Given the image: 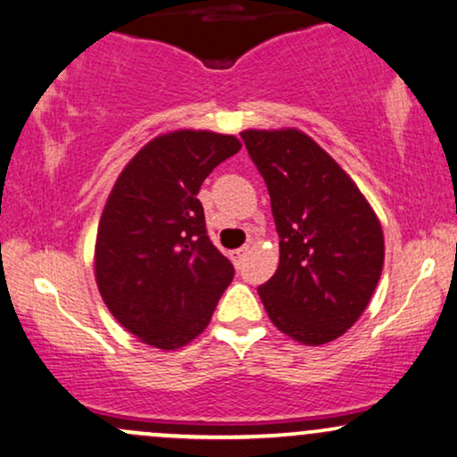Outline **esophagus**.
I'll list each match as a JSON object with an SVG mask.
<instances>
[{
    "label": "esophagus",
    "mask_w": 457,
    "mask_h": 457,
    "mask_svg": "<svg viewBox=\"0 0 457 457\" xmlns=\"http://www.w3.org/2000/svg\"><path fill=\"white\" fill-rule=\"evenodd\" d=\"M246 253H249V245H245V246H240V249L232 251V253H229V257H232V262L236 263V266H240V262H243V257L246 255Z\"/></svg>",
    "instance_id": "esophagus-1"
}]
</instances>
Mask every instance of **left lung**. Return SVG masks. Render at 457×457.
Wrapping results in <instances>:
<instances>
[{
	"instance_id": "left-lung-1",
	"label": "left lung",
	"mask_w": 457,
	"mask_h": 457,
	"mask_svg": "<svg viewBox=\"0 0 457 457\" xmlns=\"http://www.w3.org/2000/svg\"><path fill=\"white\" fill-rule=\"evenodd\" d=\"M277 223L278 268L257 287L272 323L302 345H326L360 319L383 270L375 211L332 157L298 129L243 131Z\"/></svg>"
}]
</instances>
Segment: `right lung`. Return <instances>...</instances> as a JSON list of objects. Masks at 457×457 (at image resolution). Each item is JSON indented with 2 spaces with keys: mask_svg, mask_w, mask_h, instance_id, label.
<instances>
[{
  "mask_svg": "<svg viewBox=\"0 0 457 457\" xmlns=\"http://www.w3.org/2000/svg\"><path fill=\"white\" fill-rule=\"evenodd\" d=\"M240 151L234 136L172 131L138 151L114 183L96 240V278L108 311L157 349L204 332L234 278L211 243L197 191Z\"/></svg>",
  "mask_w": 457,
  "mask_h": 457,
  "instance_id": "right-lung-1",
  "label": "right lung"
}]
</instances>
